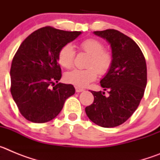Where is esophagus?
I'll return each mask as SVG.
<instances>
[{"label":"esophagus","instance_id":"esophagus-1","mask_svg":"<svg viewBox=\"0 0 160 160\" xmlns=\"http://www.w3.org/2000/svg\"><path fill=\"white\" fill-rule=\"evenodd\" d=\"M75 90H76V92L79 93V92H82V91H83V90H84V89L80 88V87H75Z\"/></svg>","mask_w":160,"mask_h":160}]
</instances>
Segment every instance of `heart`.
Masks as SVG:
<instances>
[{"label": "heart", "mask_w": 160, "mask_h": 160, "mask_svg": "<svg viewBox=\"0 0 160 160\" xmlns=\"http://www.w3.org/2000/svg\"><path fill=\"white\" fill-rule=\"evenodd\" d=\"M80 49L90 55L87 63V69H75L68 72L65 75L66 82L78 87H87L89 83L94 81L98 73L103 75L110 70L112 65L113 57L110 52L104 50V46L99 41L89 38L80 43ZM75 58V49L70 44H66L61 48L58 53V60L62 67L70 69L73 66Z\"/></svg>", "instance_id": "heart-1"}]
</instances>
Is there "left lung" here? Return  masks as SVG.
<instances>
[{
    "mask_svg": "<svg viewBox=\"0 0 160 160\" xmlns=\"http://www.w3.org/2000/svg\"><path fill=\"white\" fill-rule=\"evenodd\" d=\"M94 33L111 44L113 62L100 82L109 96L102 91H91L94 102L85 111L97 125L114 128L134 114L143 97L147 86L146 60L138 45L122 32L106 29Z\"/></svg>",
    "mask_w": 160,
    "mask_h": 160,
    "instance_id": "8db88e82",
    "label": "left lung"
}]
</instances>
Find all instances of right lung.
Masks as SVG:
<instances>
[{
  "mask_svg": "<svg viewBox=\"0 0 160 160\" xmlns=\"http://www.w3.org/2000/svg\"><path fill=\"white\" fill-rule=\"evenodd\" d=\"M80 34L46 26L32 32L18 48L11 65L10 92L20 113L30 122L53 119L75 93L73 85L58 83L62 70L58 53Z\"/></svg>",
  "mask_w": 160,
  "mask_h": 160,
  "instance_id": "obj_1",
  "label": "right lung"
}]
</instances>
